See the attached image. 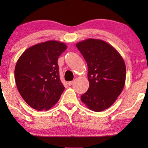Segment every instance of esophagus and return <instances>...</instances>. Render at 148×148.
<instances>
[{
    "mask_svg": "<svg viewBox=\"0 0 148 148\" xmlns=\"http://www.w3.org/2000/svg\"><path fill=\"white\" fill-rule=\"evenodd\" d=\"M74 84V82H72V81H71V82H69L68 83H67V84H68V86H72V84Z\"/></svg>",
    "mask_w": 148,
    "mask_h": 148,
    "instance_id": "esophagus-1",
    "label": "esophagus"
}]
</instances>
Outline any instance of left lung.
<instances>
[{
  "label": "left lung",
  "instance_id": "obj_1",
  "mask_svg": "<svg viewBox=\"0 0 148 148\" xmlns=\"http://www.w3.org/2000/svg\"><path fill=\"white\" fill-rule=\"evenodd\" d=\"M76 46L88 67L89 87L81 101L92 111H103L114 103L123 89L124 60L113 46L101 40L88 38Z\"/></svg>",
  "mask_w": 148,
  "mask_h": 148
}]
</instances>
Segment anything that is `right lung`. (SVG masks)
<instances>
[{
	"label": "right lung",
	"mask_w": 148,
	"mask_h": 148,
	"mask_svg": "<svg viewBox=\"0 0 148 148\" xmlns=\"http://www.w3.org/2000/svg\"><path fill=\"white\" fill-rule=\"evenodd\" d=\"M66 48L62 42L49 40L29 47L17 60L14 72L17 88L32 108L48 110L59 100L64 87L57 61Z\"/></svg>",
	"instance_id": "add662e5"
}]
</instances>
